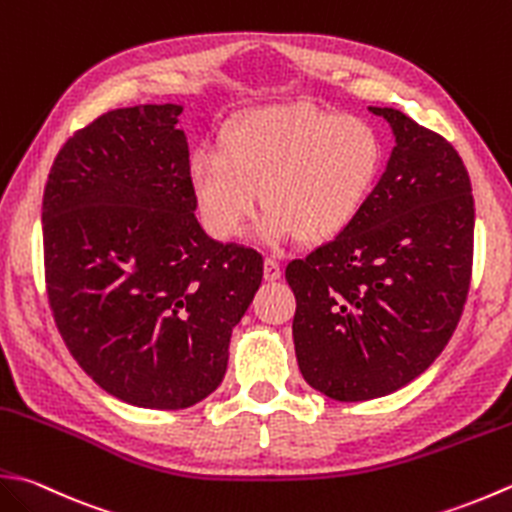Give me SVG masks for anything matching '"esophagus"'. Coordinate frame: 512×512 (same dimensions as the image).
Here are the masks:
<instances>
[{"label": "esophagus", "instance_id": "obj_1", "mask_svg": "<svg viewBox=\"0 0 512 512\" xmlns=\"http://www.w3.org/2000/svg\"><path fill=\"white\" fill-rule=\"evenodd\" d=\"M282 277V266L275 257H266L264 259V279L266 282H275V279Z\"/></svg>", "mask_w": 512, "mask_h": 512}]
</instances>
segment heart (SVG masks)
I'll use <instances>...</instances> for the list:
<instances>
[{
	"label": "heart",
	"mask_w": 512,
	"mask_h": 512,
	"mask_svg": "<svg viewBox=\"0 0 512 512\" xmlns=\"http://www.w3.org/2000/svg\"><path fill=\"white\" fill-rule=\"evenodd\" d=\"M382 164V139L368 119L275 104L239 117L222 153H193L188 182L206 230L222 242L244 233L262 193L268 239L322 244L359 217Z\"/></svg>",
	"instance_id": "1"
}]
</instances>
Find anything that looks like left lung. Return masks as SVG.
Returning <instances> with one entry per match:
<instances>
[{"instance_id":"8db88e82","label":"left lung","mask_w":512,"mask_h":512,"mask_svg":"<svg viewBox=\"0 0 512 512\" xmlns=\"http://www.w3.org/2000/svg\"><path fill=\"white\" fill-rule=\"evenodd\" d=\"M395 146L362 213L286 266L308 386L366 402L413 382L453 337L473 268L475 206L457 150L402 110L368 106Z\"/></svg>"}]
</instances>
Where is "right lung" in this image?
Returning a JSON list of instances; mask_svg holds the SVG:
<instances>
[{
    "label": "right lung",
    "mask_w": 512,
    "mask_h": 512,
    "mask_svg": "<svg viewBox=\"0 0 512 512\" xmlns=\"http://www.w3.org/2000/svg\"><path fill=\"white\" fill-rule=\"evenodd\" d=\"M182 113L110 110L68 139L44 190L55 324L86 375L139 408H188L222 384L264 275L257 250L199 226Z\"/></svg>",
    "instance_id": "1"
}]
</instances>
